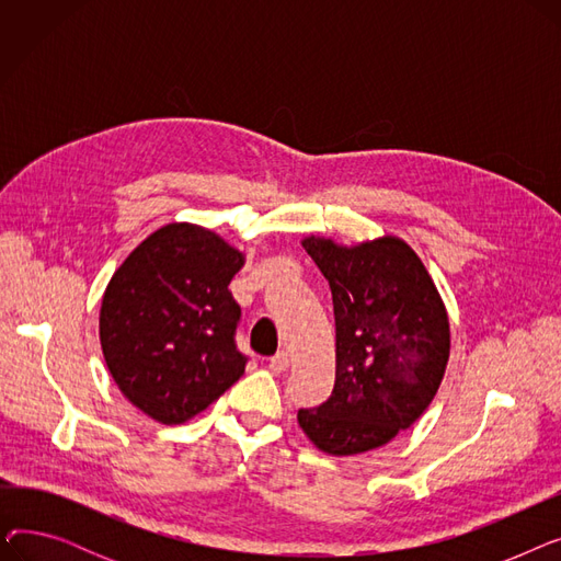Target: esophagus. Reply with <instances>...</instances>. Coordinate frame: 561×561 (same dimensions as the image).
<instances>
[{
  "label": "esophagus",
  "mask_w": 561,
  "mask_h": 561,
  "mask_svg": "<svg viewBox=\"0 0 561 561\" xmlns=\"http://www.w3.org/2000/svg\"><path fill=\"white\" fill-rule=\"evenodd\" d=\"M288 364H290V359H288V352L279 350L275 357H271V362H268V368H271V373H275V375H282V373L288 368Z\"/></svg>",
  "instance_id": "esophagus-1"
}]
</instances>
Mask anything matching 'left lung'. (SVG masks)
<instances>
[{
    "instance_id": "1",
    "label": "left lung",
    "mask_w": 561,
    "mask_h": 561,
    "mask_svg": "<svg viewBox=\"0 0 561 561\" xmlns=\"http://www.w3.org/2000/svg\"><path fill=\"white\" fill-rule=\"evenodd\" d=\"M307 254L332 288L336 322L334 391L298 423L311 444L334 457L387 446L434 400L450 357L444 300L398 236L339 245L307 236Z\"/></svg>"
}]
</instances>
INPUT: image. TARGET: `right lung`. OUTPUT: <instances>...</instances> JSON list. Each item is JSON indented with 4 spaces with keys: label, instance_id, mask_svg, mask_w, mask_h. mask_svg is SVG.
Wrapping results in <instances>:
<instances>
[{
    "label": "right lung",
    "instance_id": "right-lung-1",
    "mask_svg": "<svg viewBox=\"0 0 561 561\" xmlns=\"http://www.w3.org/2000/svg\"><path fill=\"white\" fill-rule=\"evenodd\" d=\"M245 256L216 231L172 222L123 261L104 290L100 341L117 389L142 414L180 425L245 373L241 307L227 288Z\"/></svg>",
    "mask_w": 561,
    "mask_h": 561
}]
</instances>
